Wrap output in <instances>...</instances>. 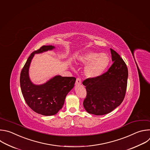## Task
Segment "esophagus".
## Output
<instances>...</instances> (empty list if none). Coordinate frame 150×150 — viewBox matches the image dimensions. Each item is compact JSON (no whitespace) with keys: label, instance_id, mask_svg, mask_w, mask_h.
Listing matches in <instances>:
<instances>
[{"label":"esophagus","instance_id":"1","mask_svg":"<svg viewBox=\"0 0 150 150\" xmlns=\"http://www.w3.org/2000/svg\"><path fill=\"white\" fill-rule=\"evenodd\" d=\"M76 86H80L81 84V81L80 78H77L76 81Z\"/></svg>","mask_w":150,"mask_h":150}]
</instances>
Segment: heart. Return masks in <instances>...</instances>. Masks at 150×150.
<instances>
[{
	"label": "heart",
	"instance_id": "1",
	"mask_svg": "<svg viewBox=\"0 0 150 150\" xmlns=\"http://www.w3.org/2000/svg\"><path fill=\"white\" fill-rule=\"evenodd\" d=\"M77 60L80 64L86 65L84 75L88 78L95 79L104 73L109 64L110 57L106 52L99 54L89 51L79 56Z\"/></svg>",
	"mask_w": 150,
	"mask_h": 150
}]
</instances>
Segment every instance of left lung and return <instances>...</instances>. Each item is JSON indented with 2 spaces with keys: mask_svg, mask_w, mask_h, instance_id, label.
<instances>
[{
  "mask_svg": "<svg viewBox=\"0 0 150 150\" xmlns=\"http://www.w3.org/2000/svg\"><path fill=\"white\" fill-rule=\"evenodd\" d=\"M110 50L113 64L99 77L88 78L83 81L87 91L83 106L88 113L103 115L121 104L127 87L128 71L123 59Z\"/></svg>",
  "mask_w": 150,
  "mask_h": 150,
  "instance_id": "obj_1",
  "label": "left lung"
}]
</instances>
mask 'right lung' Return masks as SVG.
I'll return each instance as SVG.
<instances>
[{"mask_svg": "<svg viewBox=\"0 0 150 150\" xmlns=\"http://www.w3.org/2000/svg\"><path fill=\"white\" fill-rule=\"evenodd\" d=\"M55 48L52 45H44L34 51L28 57L20 76V85L23 98L29 107L37 113L45 116L55 115L64 103L67 95L74 87V77L55 76L42 84H35L30 80L29 69L35 54Z\"/></svg>", "mask_w": 150, "mask_h": 150, "instance_id": "add662e5", "label": "right lung"}]
</instances>
